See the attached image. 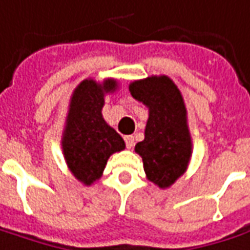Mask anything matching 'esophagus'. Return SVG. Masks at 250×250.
<instances>
[{
	"instance_id": "34e87169",
	"label": "esophagus",
	"mask_w": 250,
	"mask_h": 250,
	"mask_svg": "<svg viewBox=\"0 0 250 250\" xmlns=\"http://www.w3.org/2000/svg\"><path fill=\"white\" fill-rule=\"evenodd\" d=\"M125 146L128 147V149H131V147L134 146V137H132V135H125Z\"/></svg>"
}]
</instances>
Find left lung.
<instances>
[{
    "label": "left lung",
    "mask_w": 250,
    "mask_h": 250,
    "mask_svg": "<svg viewBox=\"0 0 250 250\" xmlns=\"http://www.w3.org/2000/svg\"><path fill=\"white\" fill-rule=\"evenodd\" d=\"M131 96L146 105L145 139L135 145L146 178L167 189L185 174L191 157L188 112L179 89L168 76H149L130 83Z\"/></svg>",
    "instance_id": "1"
}]
</instances>
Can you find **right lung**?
Masks as SVG:
<instances>
[{"label":"right lung","instance_id":"obj_1","mask_svg":"<svg viewBox=\"0 0 250 250\" xmlns=\"http://www.w3.org/2000/svg\"><path fill=\"white\" fill-rule=\"evenodd\" d=\"M118 89L115 79H84L74 90L61 146L64 159L79 182L90 186L103 176L111 154L125 147L123 138L103 118L105 96Z\"/></svg>","mask_w":250,"mask_h":250}]
</instances>
